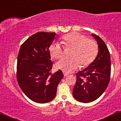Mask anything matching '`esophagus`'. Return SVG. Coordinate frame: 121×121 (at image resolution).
Masks as SVG:
<instances>
[{
    "instance_id": "esophagus-1",
    "label": "esophagus",
    "mask_w": 121,
    "mask_h": 121,
    "mask_svg": "<svg viewBox=\"0 0 121 121\" xmlns=\"http://www.w3.org/2000/svg\"><path fill=\"white\" fill-rule=\"evenodd\" d=\"M63 74H64V76H68V75H69V74H68V73H65V72H64V71H63Z\"/></svg>"
}]
</instances>
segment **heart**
<instances>
[{"mask_svg": "<svg viewBox=\"0 0 121 121\" xmlns=\"http://www.w3.org/2000/svg\"><path fill=\"white\" fill-rule=\"evenodd\" d=\"M65 48H73L70 58H64L56 64V68L66 73L74 71L81 66L85 68L92 63L98 53V46L94 39H88L85 35L71 32L62 37ZM49 52L51 57L59 59L64 55V47L53 42L50 45Z\"/></svg>", "mask_w": 121, "mask_h": 121, "instance_id": "heart-1", "label": "heart"}]
</instances>
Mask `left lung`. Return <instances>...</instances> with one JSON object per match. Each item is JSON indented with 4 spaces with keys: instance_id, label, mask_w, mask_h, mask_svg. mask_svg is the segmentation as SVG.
Here are the masks:
<instances>
[{
    "instance_id": "1",
    "label": "left lung",
    "mask_w": 121,
    "mask_h": 121,
    "mask_svg": "<svg viewBox=\"0 0 121 121\" xmlns=\"http://www.w3.org/2000/svg\"><path fill=\"white\" fill-rule=\"evenodd\" d=\"M98 44L99 52L95 60L89 66L76 73V82L73 94L78 101L89 103L103 94L109 82L111 63L110 53L105 42L92 34Z\"/></svg>"
}]
</instances>
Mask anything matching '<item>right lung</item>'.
Listing matches in <instances>:
<instances>
[{"label":"right lung","mask_w":121,"mask_h":121,"mask_svg":"<svg viewBox=\"0 0 121 121\" xmlns=\"http://www.w3.org/2000/svg\"><path fill=\"white\" fill-rule=\"evenodd\" d=\"M56 33L39 32L21 45L18 55L17 79L26 95L32 101L46 103L55 97L57 87L64 77L59 70L52 74L49 47Z\"/></svg>","instance_id":"1"}]
</instances>
